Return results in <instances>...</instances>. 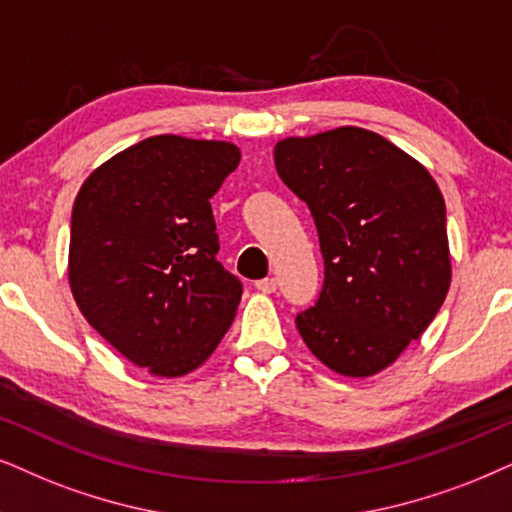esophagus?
Wrapping results in <instances>:
<instances>
[{
  "mask_svg": "<svg viewBox=\"0 0 512 512\" xmlns=\"http://www.w3.org/2000/svg\"><path fill=\"white\" fill-rule=\"evenodd\" d=\"M255 288L260 290V293H264V295L274 293V290H276V278H262V281L255 283Z\"/></svg>",
  "mask_w": 512,
  "mask_h": 512,
  "instance_id": "obj_1",
  "label": "esophagus"
}]
</instances>
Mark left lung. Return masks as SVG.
I'll return each instance as SVG.
<instances>
[{
    "mask_svg": "<svg viewBox=\"0 0 512 512\" xmlns=\"http://www.w3.org/2000/svg\"><path fill=\"white\" fill-rule=\"evenodd\" d=\"M278 177L307 203L326 278L295 326L347 378L380 373L418 340L451 283L442 191L392 141L361 127L274 146Z\"/></svg>",
    "mask_w": 512,
    "mask_h": 512,
    "instance_id": "obj_1",
    "label": "left lung"
}]
</instances>
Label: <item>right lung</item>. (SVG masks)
Masks as SVG:
<instances>
[{
    "mask_svg": "<svg viewBox=\"0 0 512 512\" xmlns=\"http://www.w3.org/2000/svg\"><path fill=\"white\" fill-rule=\"evenodd\" d=\"M241 163L229 141L158 134L84 179L68 281L89 326L160 378L196 371L234 323L243 286L217 262L210 198Z\"/></svg>",
    "mask_w": 512,
    "mask_h": 512,
    "instance_id": "right-lung-1",
    "label": "right lung"
}]
</instances>
